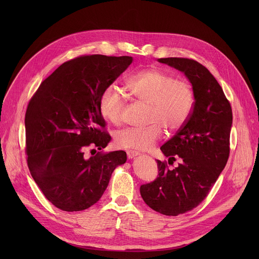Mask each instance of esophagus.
I'll list each match as a JSON object with an SVG mask.
<instances>
[{"instance_id": "1", "label": "esophagus", "mask_w": 259, "mask_h": 259, "mask_svg": "<svg viewBox=\"0 0 259 259\" xmlns=\"http://www.w3.org/2000/svg\"><path fill=\"white\" fill-rule=\"evenodd\" d=\"M139 156V153L138 152H135V151H127V157L128 159H133L135 157Z\"/></svg>"}]
</instances>
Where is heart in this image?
<instances>
[{"label":"heart","mask_w":259,"mask_h":259,"mask_svg":"<svg viewBox=\"0 0 259 259\" xmlns=\"http://www.w3.org/2000/svg\"><path fill=\"white\" fill-rule=\"evenodd\" d=\"M125 88L135 99L149 105L143 128H125L116 133V143L130 151H146L161 139L163 130L178 131L189 120L194 106L193 88L159 68H144L125 80ZM125 99L115 86L105 87L100 95L99 110L104 120L118 125L122 121Z\"/></svg>","instance_id":"obj_1"}]
</instances>
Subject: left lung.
<instances>
[{"label":"left lung","mask_w":259,"mask_h":259,"mask_svg":"<svg viewBox=\"0 0 259 259\" xmlns=\"http://www.w3.org/2000/svg\"><path fill=\"white\" fill-rule=\"evenodd\" d=\"M158 61L184 72L193 86L195 101L187 123L161 146L168 164L178 159V166L169 169L167 162L157 160L159 175L153 182L142 184L140 195L153 210L177 216L204 201L226 167L233 113L223 88L204 65L181 57Z\"/></svg>","instance_id":"8db88e82"}]
</instances>
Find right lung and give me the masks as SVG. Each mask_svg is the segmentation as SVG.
<instances>
[{"instance_id": "right-lung-1", "label": "right lung", "mask_w": 259, "mask_h": 259, "mask_svg": "<svg viewBox=\"0 0 259 259\" xmlns=\"http://www.w3.org/2000/svg\"><path fill=\"white\" fill-rule=\"evenodd\" d=\"M131 56L84 55L68 60L45 79L25 113V151L29 172L55 207L82 211L103 195L124 151L85 155L110 141L99 110L103 89L132 63Z\"/></svg>"}]
</instances>
